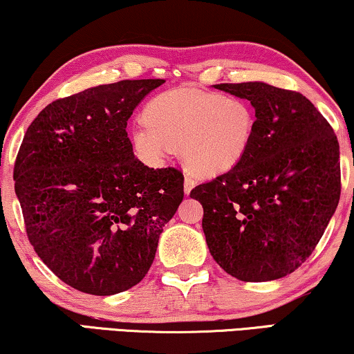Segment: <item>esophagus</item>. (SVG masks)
<instances>
[{
  "label": "esophagus",
  "instance_id": "1",
  "mask_svg": "<svg viewBox=\"0 0 354 354\" xmlns=\"http://www.w3.org/2000/svg\"><path fill=\"white\" fill-rule=\"evenodd\" d=\"M196 185V178L193 176H189V174H185V183H183V189H185V194H189L192 192V188Z\"/></svg>",
  "mask_w": 354,
  "mask_h": 354
}]
</instances>
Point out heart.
Wrapping results in <instances>:
<instances>
[{
	"mask_svg": "<svg viewBox=\"0 0 354 354\" xmlns=\"http://www.w3.org/2000/svg\"><path fill=\"white\" fill-rule=\"evenodd\" d=\"M143 121L132 129V143L143 160L158 162L180 148L183 161L199 174L238 166L255 129V113L248 102L194 88L156 95L143 110Z\"/></svg>",
	"mask_w": 354,
	"mask_h": 354,
	"instance_id": "heart-1",
	"label": "heart"
}]
</instances>
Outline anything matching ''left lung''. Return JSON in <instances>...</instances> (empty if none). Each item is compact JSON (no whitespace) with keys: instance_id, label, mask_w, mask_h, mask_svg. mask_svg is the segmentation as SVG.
<instances>
[{"instance_id":"obj_1","label":"left lung","mask_w":354,"mask_h":354,"mask_svg":"<svg viewBox=\"0 0 354 354\" xmlns=\"http://www.w3.org/2000/svg\"><path fill=\"white\" fill-rule=\"evenodd\" d=\"M250 100L252 142L243 161L194 187L207 248L245 283L279 279L310 257L340 199L334 129L300 92L266 83L214 84Z\"/></svg>"}]
</instances>
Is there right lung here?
Here are the masks:
<instances>
[{"mask_svg":"<svg viewBox=\"0 0 354 354\" xmlns=\"http://www.w3.org/2000/svg\"><path fill=\"white\" fill-rule=\"evenodd\" d=\"M165 80H124L54 100L28 126L14 165L30 244L65 284L113 295L139 284L183 174L137 160L126 127Z\"/></svg>","mask_w":354,"mask_h":354,"instance_id":"1","label":"right lung"}]
</instances>
